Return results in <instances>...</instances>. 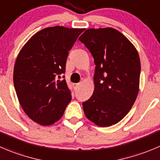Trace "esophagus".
<instances>
[{"label": "esophagus", "mask_w": 160, "mask_h": 160, "mask_svg": "<svg viewBox=\"0 0 160 160\" xmlns=\"http://www.w3.org/2000/svg\"><path fill=\"white\" fill-rule=\"evenodd\" d=\"M79 86H80V83H75V84H74V88H77Z\"/></svg>", "instance_id": "34e87169"}]
</instances>
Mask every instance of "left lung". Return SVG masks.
<instances>
[{"label": "left lung", "mask_w": 160, "mask_h": 160, "mask_svg": "<svg viewBox=\"0 0 160 160\" xmlns=\"http://www.w3.org/2000/svg\"><path fill=\"white\" fill-rule=\"evenodd\" d=\"M95 64L92 96L83 102L86 117L101 128L119 122L139 91L141 62L134 44L111 27L88 29L79 37Z\"/></svg>", "instance_id": "8db88e82"}]
</instances>
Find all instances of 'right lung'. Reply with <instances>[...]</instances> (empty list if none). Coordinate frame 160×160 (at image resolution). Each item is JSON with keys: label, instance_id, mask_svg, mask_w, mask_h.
Here are the masks:
<instances>
[{"label": "right lung", "instance_id": "add662e5", "mask_svg": "<svg viewBox=\"0 0 160 160\" xmlns=\"http://www.w3.org/2000/svg\"><path fill=\"white\" fill-rule=\"evenodd\" d=\"M83 30L60 26L44 28L30 37L17 56L13 80L18 102L25 113L41 126L58 121L72 99L66 80L58 79Z\"/></svg>", "mask_w": 160, "mask_h": 160}]
</instances>
